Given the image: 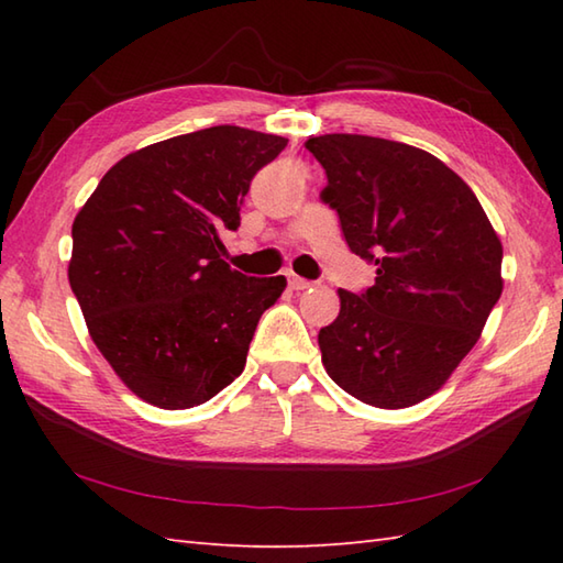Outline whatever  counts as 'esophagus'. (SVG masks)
Wrapping results in <instances>:
<instances>
[{"label":"esophagus","instance_id":"1","mask_svg":"<svg viewBox=\"0 0 563 563\" xmlns=\"http://www.w3.org/2000/svg\"><path fill=\"white\" fill-rule=\"evenodd\" d=\"M288 285H290L292 290H307V288H312V283L300 278V275H288Z\"/></svg>","mask_w":563,"mask_h":563}]
</instances>
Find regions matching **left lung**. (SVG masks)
Here are the masks:
<instances>
[{
    "label": "left lung",
    "instance_id": "1",
    "mask_svg": "<svg viewBox=\"0 0 563 563\" xmlns=\"http://www.w3.org/2000/svg\"><path fill=\"white\" fill-rule=\"evenodd\" d=\"M321 200L377 268L319 331L321 363L351 397L404 409L445 385L504 290V246L474 190L433 154L369 135L309 137Z\"/></svg>",
    "mask_w": 563,
    "mask_h": 563
}]
</instances>
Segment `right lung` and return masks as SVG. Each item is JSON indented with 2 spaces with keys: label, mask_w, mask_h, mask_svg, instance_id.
I'll return each mask as SVG.
<instances>
[{
  "label": "right lung",
  "mask_w": 563,
  "mask_h": 563,
  "mask_svg": "<svg viewBox=\"0 0 563 563\" xmlns=\"http://www.w3.org/2000/svg\"><path fill=\"white\" fill-rule=\"evenodd\" d=\"M288 145L214 125L111 166L71 224L69 285L93 343L140 399L190 409L232 385L285 278L220 258L251 178Z\"/></svg>",
  "instance_id": "right-lung-1"
}]
</instances>
